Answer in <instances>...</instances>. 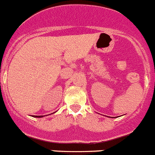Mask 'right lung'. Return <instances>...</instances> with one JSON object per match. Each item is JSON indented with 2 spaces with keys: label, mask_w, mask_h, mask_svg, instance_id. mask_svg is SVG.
Masks as SVG:
<instances>
[{
  "label": "right lung",
  "mask_w": 155,
  "mask_h": 155,
  "mask_svg": "<svg viewBox=\"0 0 155 155\" xmlns=\"http://www.w3.org/2000/svg\"><path fill=\"white\" fill-rule=\"evenodd\" d=\"M33 117H44V116H41V115H40V116H36V115H35V116H33Z\"/></svg>",
  "instance_id": "add662e5"
}]
</instances>
